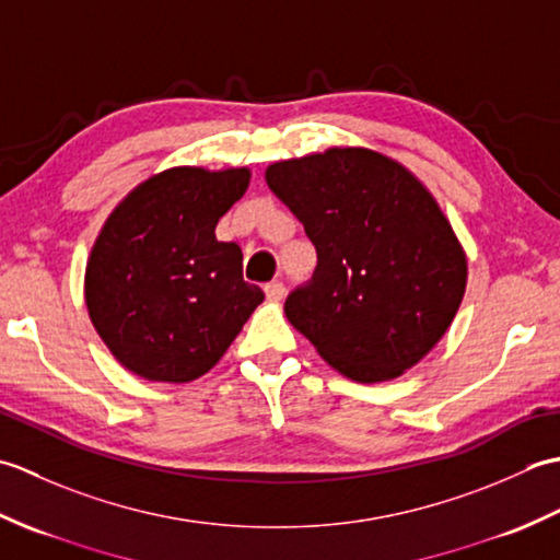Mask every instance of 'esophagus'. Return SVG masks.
Listing matches in <instances>:
<instances>
[{
    "label": "esophagus",
    "instance_id": "obj_1",
    "mask_svg": "<svg viewBox=\"0 0 560 560\" xmlns=\"http://www.w3.org/2000/svg\"><path fill=\"white\" fill-rule=\"evenodd\" d=\"M265 293H267L269 301H281L283 293H287V287H283L281 281H271L265 287Z\"/></svg>",
    "mask_w": 560,
    "mask_h": 560
}]
</instances>
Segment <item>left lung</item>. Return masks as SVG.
Masks as SVG:
<instances>
[{
  "instance_id": "left-lung-1",
  "label": "left lung",
  "mask_w": 560,
  "mask_h": 560,
  "mask_svg": "<svg viewBox=\"0 0 560 560\" xmlns=\"http://www.w3.org/2000/svg\"><path fill=\"white\" fill-rule=\"evenodd\" d=\"M265 177L317 249L313 279L283 305L289 323L355 383L419 363L467 289V257L433 195L361 147L271 163Z\"/></svg>"
}]
</instances>
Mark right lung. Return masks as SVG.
Here are the masks:
<instances>
[{"label": "right lung", "mask_w": 560, "mask_h": 560, "mask_svg": "<svg viewBox=\"0 0 560 560\" xmlns=\"http://www.w3.org/2000/svg\"><path fill=\"white\" fill-rule=\"evenodd\" d=\"M249 185L247 168L163 171L105 221L86 265V305L127 371L189 383L211 371L265 301L243 279V253L217 223Z\"/></svg>", "instance_id": "right-lung-1"}]
</instances>
